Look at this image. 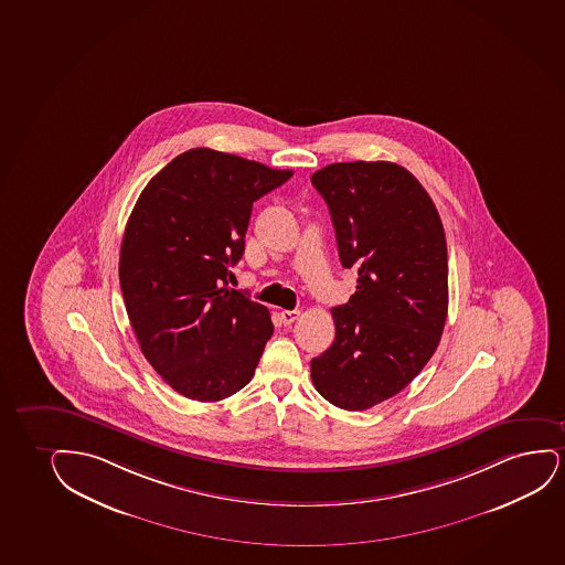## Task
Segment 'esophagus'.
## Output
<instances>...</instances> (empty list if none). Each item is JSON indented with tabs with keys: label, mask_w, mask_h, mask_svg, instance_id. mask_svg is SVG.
<instances>
[{
	"label": "esophagus",
	"mask_w": 565,
	"mask_h": 565,
	"mask_svg": "<svg viewBox=\"0 0 565 565\" xmlns=\"http://www.w3.org/2000/svg\"><path fill=\"white\" fill-rule=\"evenodd\" d=\"M298 317H300V309H286L280 313V319L285 324H292L294 321H298Z\"/></svg>",
	"instance_id": "obj_1"
}]
</instances>
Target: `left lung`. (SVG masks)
Masks as SVG:
<instances>
[{
	"label": "left lung",
	"mask_w": 565,
	"mask_h": 565,
	"mask_svg": "<svg viewBox=\"0 0 565 565\" xmlns=\"http://www.w3.org/2000/svg\"><path fill=\"white\" fill-rule=\"evenodd\" d=\"M311 183L329 206L340 262L358 269L311 380L332 405L364 411L407 387L439 345L449 308L444 223L418 179L393 162L324 166Z\"/></svg>",
	"instance_id": "obj_1"
}]
</instances>
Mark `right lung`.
Instances as JSON below:
<instances>
[{"label": "right lung", "mask_w": 565, "mask_h": 565, "mask_svg": "<svg viewBox=\"0 0 565 565\" xmlns=\"http://www.w3.org/2000/svg\"><path fill=\"white\" fill-rule=\"evenodd\" d=\"M290 178L191 149L150 179L129 215L118 269L129 322L152 369L189 399H225L254 376L271 315L222 285L243 257L252 204Z\"/></svg>", "instance_id": "right-lung-1"}]
</instances>
